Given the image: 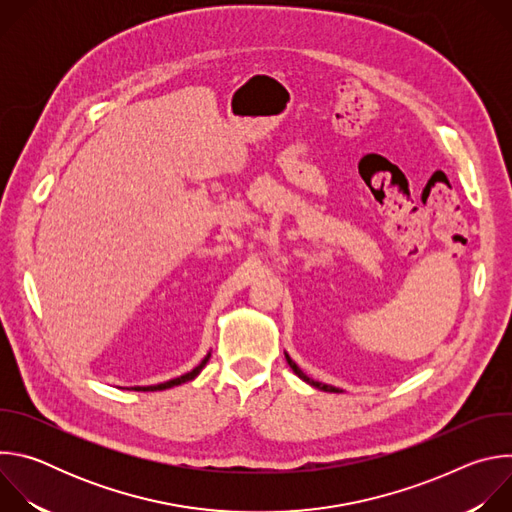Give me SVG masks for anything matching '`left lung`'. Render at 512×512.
Returning a JSON list of instances; mask_svg holds the SVG:
<instances>
[{
	"label": "left lung",
	"instance_id": "obj_1",
	"mask_svg": "<svg viewBox=\"0 0 512 512\" xmlns=\"http://www.w3.org/2000/svg\"><path fill=\"white\" fill-rule=\"evenodd\" d=\"M285 358H287V364H289V367H291V371H294L300 379H304L306 383H310L312 387H316V389H320V391H328V393H342L340 389H336V387H332V385H324V383H318V381H312L300 367H298V364L294 362V360H291L287 354H285Z\"/></svg>",
	"mask_w": 512,
	"mask_h": 512
}]
</instances>
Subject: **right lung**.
<instances>
[{"label": "right lung", "mask_w": 512, "mask_h": 512, "mask_svg": "<svg viewBox=\"0 0 512 512\" xmlns=\"http://www.w3.org/2000/svg\"><path fill=\"white\" fill-rule=\"evenodd\" d=\"M208 358H210V352L202 358V362L198 364L196 369H192L190 373H186V375H182V377H178V379H172V381H166V383H160V385H150V387H131V389H133V391H164V389H172V387H178V385H182V383H188V381H192L194 377H198V373L206 367Z\"/></svg>", "instance_id": "obj_1"}]
</instances>
